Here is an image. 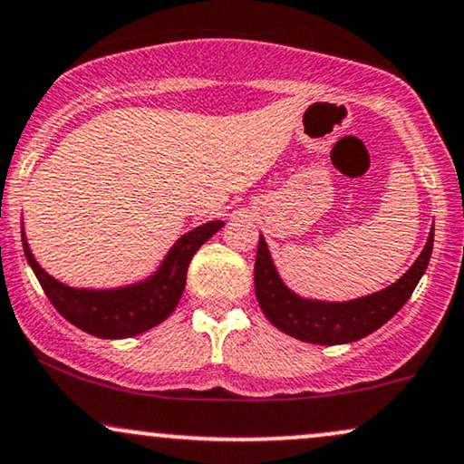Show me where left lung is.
<instances>
[{"label":"left lung","instance_id":"1","mask_svg":"<svg viewBox=\"0 0 464 464\" xmlns=\"http://www.w3.org/2000/svg\"><path fill=\"white\" fill-rule=\"evenodd\" d=\"M434 244V225L421 255L404 276L381 292L348 300V303H324V300L300 298L278 276L272 264L264 236H259L255 259V294L261 311L278 331L306 343L337 345L353 343L367 337L398 314L412 289L426 272Z\"/></svg>","mask_w":464,"mask_h":464}]
</instances>
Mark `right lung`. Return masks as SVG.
Masks as SVG:
<instances>
[{
	"label": "right lung",
	"mask_w": 464,
	"mask_h": 464,
	"mask_svg": "<svg viewBox=\"0 0 464 464\" xmlns=\"http://www.w3.org/2000/svg\"><path fill=\"white\" fill-rule=\"evenodd\" d=\"M222 227H225L222 220H211L181 236L153 276L119 289H77L64 285L38 266L27 246L24 228H21V242H24L27 264L32 266L44 294L64 320L94 337L125 339L158 326L175 311L186 289L188 266L194 253Z\"/></svg>",
	"instance_id": "1"
}]
</instances>
